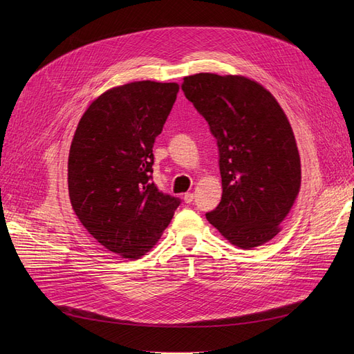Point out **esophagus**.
I'll use <instances>...</instances> for the list:
<instances>
[{"label":"esophagus","mask_w":354,"mask_h":354,"mask_svg":"<svg viewBox=\"0 0 354 354\" xmlns=\"http://www.w3.org/2000/svg\"><path fill=\"white\" fill-rule=\"evenodd\" d=\"M183 201H185V203H191L194 201V194L192 192H187V194L183 195Z\"/></svg>","instance_id":"1"}]
</instances>
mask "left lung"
<instances>
[{"label": "left lung", "instance_id": "1", "mask_svg": "<svg viewBox=\"0 0 354 354\" xmlns=\"http://www.w3.org/2000/svg\"><path fill=\"white\" fill-rule=\"evenodd\" d=\"M182 90L219 151L222 198L207 219L235 247L268 243L301 185L299 149L281 106L244 76L198 73L183 79Z\"/></svg>", "mask_w": 354, "mask_h": 354}]
</instances>
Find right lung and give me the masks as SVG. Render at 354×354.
Wrapping results in <instances>:
<instances>
[{"mask_svg":"<svg viewBox=\"0 0 354 354\" xmlns=\"http://www.w3.org/2000/svg\"><path fill=\"white\" fill-rule=\"evenodd\" d=\"M176 83L133 82L104 91L82 116L68 153L71 207L88 234L122 258L151 250L180 199L152 182L153 143Z\"/></svg>","mask_w":354,"mask_h":354,"instance_id":"add662e5","label":"right lung"}]
</instances>
